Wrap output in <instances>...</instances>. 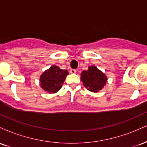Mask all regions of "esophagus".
Instances as JSON below:
<instances>
[{
	"label": "esophagus",
	"instance_id": "esophagus-1",
	"mask_svg": "<svg viewBox=\"0 0 147 147\" xmlns=\"http://www.w3.org/2000/svg\"><path fill=\"white\" fill-rule=\"evenodd\" d=\"M70 73L75 74L76 72V70H75V69H70Z\"/></svg>",
	"mask_w": 147,
	"mask_h": 147
}]
</instances>
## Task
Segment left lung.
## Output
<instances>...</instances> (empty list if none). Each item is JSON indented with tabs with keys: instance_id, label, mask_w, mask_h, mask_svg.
Returning a JSON list of instances; mask_svg holds the SVG:
<instances>
[{
	"instance_id": "1",
	"label": "left lung",
	"mask_w": 147,
	"mask_h": 147,
	"mask_svg": "<svg viewBox=\"0 0 147 147\" xmlns=\"http://www.w3.org/2000/svg\"><path fill=\"white\" fill-rule=\"evenodd\" d=\"M82 82L88 90L91 92H98L105 85L106 76L95 66H90L88 70H84L81 74Z\"/></svg>"
}]
</instances>
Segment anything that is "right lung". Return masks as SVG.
Returning a JSON list of instances; mask_svg holds the SVG:
<instances>
[{"label": "right lung", "instance_id": "obj_1", "mask_svg": "<svg viewBox=\"0 0 147 147\" xmlns=\"http://www.w3.org/2000/svg\"><path fill=\"white\" fill-rule=\"evenodd\" d=\"M68 75L67 70H62L58 66L52 65L40 77L41 88L50 93H55L59 90Z\"/></svg>", "mask_w": 147, "mask_h": 147}]
</instances>
